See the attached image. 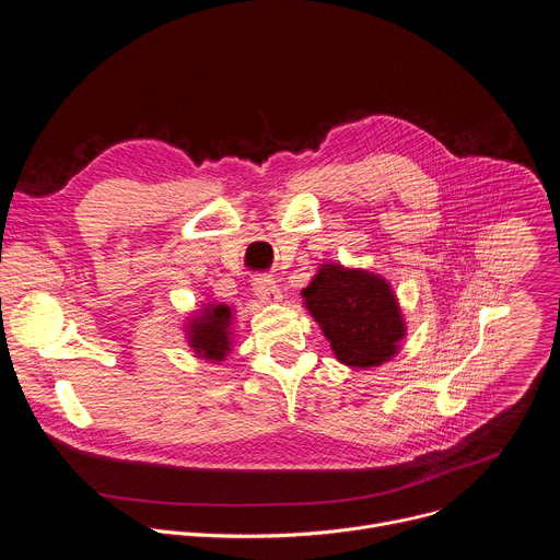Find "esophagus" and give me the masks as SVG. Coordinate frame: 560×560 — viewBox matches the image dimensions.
I'll return each mask as SVG.
<instances>
[{"label": "esophagus", "instance_id": "esophagus-1", "mask_svg": "<svg viewBox=\"0 0 560 560\" xmlns=\"http://www.w3.org/2000/svg\"><path fill=\"white\" fill-rule=\"evenodd\" d=\"M255 294H257V299H261L264 303H277V301H281L283 299V292H281V288L277 285V281H272L270 277H259L257 281H255Z\"/></svg>", "mask_w": 560, "mask_h": 560}]
</instances>
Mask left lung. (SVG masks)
Listing matches in <instances>:
<instances>
[{
	"label": "left lung",
	"instance_id": "obj_1",
	"mask_svg": "<svg viewBox=\"0 0 560 560\" xmlns=\"http://www.w3.org/2000/svg\"><path fill=\"white\" fill-rule=\"evenodd\" d=\"M301 296L330 341L337 361L348 368H378L406 339L401 305L381 275L322 264Z\"/></svg>",
	"mask_w": 560,
	"mask_h": 560
}]
</instances>
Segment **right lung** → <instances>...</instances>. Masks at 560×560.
<instances>
[{
	"mask_svg": "<svg viewBox=\"0 0 560 560\" xmlns=\"http://www.w3.org/2000/svg\"><path fill=\"white\" fill-rule=\"evenodd\" d=\"M234 312L225 303L206 301L186 322V339L197 359L221 363L232 350Z\"/></svg>",
	"mask_w": 560,
	"mask_h": 560,
	"instance_id": "obj_1",
	"label": "right lung"
}]
</instances>
